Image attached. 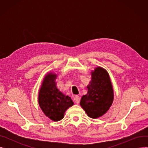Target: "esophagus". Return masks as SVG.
Instances as JSON below:
<instances>
[{"instance_id":"esophagus-1","label":"esophagus","mask_w":148,"mask_h":148,"mask_svg":"<svg viewBox=\"0 0 148 148\" xmlns=\"http://www.w3.org/2000/svg\"><path fill=\"white\" fill-rule=\"evenodd\" d=\"M74 102H75L76 104H79L80 101V98L79 97V96L76 95V96H75L74 98Z\"/></svg>"}]
</instances>
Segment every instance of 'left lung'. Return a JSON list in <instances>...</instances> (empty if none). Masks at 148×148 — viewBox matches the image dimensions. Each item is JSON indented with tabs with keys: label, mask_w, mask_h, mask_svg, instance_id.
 I'll list each match as a JSON object with an SVG mask.
<instances>
[{
	"label": "left lung",
	"mask_w": 148,
	"mask_h": 148,
	"mask_svg": "<svg viewBox=\"0 0 148 148\" xmlns=\"http://www.w3.org/2000/svg\"><path fill=\"white\" fill-rule=\"evenodd\" d=\"M88 93L81 98L80 104L89 117L97 119L109 110L114 99V91L109 74L101 66L91 71Z\"/></svg>",
	"instance_id": "1"
}]
</instances>
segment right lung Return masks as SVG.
<instances>
[{
  "label": "right lung",
  "mask_w": 148,
  "mask_h": 148,
  "mask_svg": "<svg viewBox=\"0 0 148 148\" xmlns=\"http://www.w3.org/2000/svg\"><path fill=\"white\" fill-rule=\"evenodd\" d=\"M58 75L47 73L39 90L38 101L44 114L53 121L58 122L64 118L68 108L74 105L71 97L60 91L56 86Z\"/></svg>",
  "instance_id": "1"
}]
</instances>
